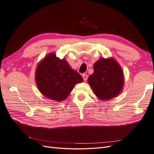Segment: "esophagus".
<instances>
[{"label": "esophagus", "instance_id": "34e87169", "mask_svg": "<svg viewBox=\"0 0 154 154\" xmlns=\"http://www.w3.org/2000/svg\"><path fill=\"white\" fill-rule=\"evenodd\" d=\"M82 77L83 78V80H84L85 82H86L87 80V78H88V76L87 75V74H82Z\"/></svg>", "mask_w": 154, "mask_h": 154}]
</instances>
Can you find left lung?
I'll list each match as a JSON object with an SVG mask.
<instances>
[{"label": "left lung", "instance_id": "obj_1", "mask_svg": "<svg viewBox=\"0 0 154 154\" xmlns=\"http://www.w3.org/2000/svg\"><path fill=\"white\" fill-rule=\"evenodd\" d=\"M123 82L122 69L113 58H100L94 65V73L88 78V84L96 96L103 100L118 95Z\"/></svg>", "mask_w": 154, "mask_h": 154}]
</instances>
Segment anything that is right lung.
<instances>
[{"instance_id":"obj_1","label":"right lung","mask_w":154,"mask_h":154,"mask_svg":"<svg viewBox=\"0 0 154 154\" xmlns=\"http://www.w3.org/2000/svg\"><path fill=\"white\" fill-rule=\"evenodd\" d=\"M35 80L40 92L54 101L66 100L76 83L83 82L82 76L72 70L65 59L54 53L48 54L36 70Z\"/></svg>"}]
</instances>
